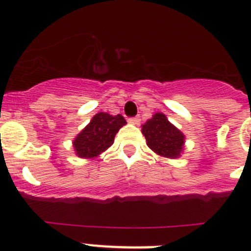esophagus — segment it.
Instances as JSON below:
<instances>
[{"label":"esophagus","instance_id":"34e87169","mask_svg":"<svg viewBox=\"0 0 251 251\" xmlns=\"http://www.w3.org/2000/svg\"><path fill=\"white\" fill-rule=\"evenodd\" d=\"M128 122H129L130 124H134V126H138V124L141 123V118H139V117H133V118L128 119Z\"/></svg>","mask_w":251,"mask_h":251}]
</instances>
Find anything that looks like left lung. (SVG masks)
<instances>
[{
	"instance_id": "left-lung-1",
	"label": "left lung",
	"mask_w": 251,
	"mask_h": 251,
	"mask_svg": "<svg viewBox=\"0 0 251 251\" xmlns=\"http://www.w3.org/2000/svg\"><path fill=\"white\" fill-rule=\"evenodd\" d=\"M147 146L158 156L166 158H178L183 153L185 134L171 123L163 113L153 114L142 126Z\"/></svg>"
}]
</instances>
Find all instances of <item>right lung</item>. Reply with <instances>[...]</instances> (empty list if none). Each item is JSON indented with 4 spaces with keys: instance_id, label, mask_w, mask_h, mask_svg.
Returning a JSON list of instances; mask_svg holds the SVG:
<instances>
[{
    "instance_id": "right-lung-1",
    "label": "right lung",
    "mask_w": 251,
    "mask_h": 251,
    "mask_svg": "<svg viewBox=\"0 0 251 251\" xmlns=\"http://www.w3.org/2000/svg\"><path fill=\"white\" fill-rule=\"evenodd\" d=\"M124 124H127V122L121 114L97 113L73 141L75 154L88 159L98 157L114 143L115 134Z\"/></svg>"
}]
</instances>
